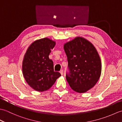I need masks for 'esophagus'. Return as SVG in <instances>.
<instances>
[{
	"mask_svg": "<svg viewBox=\"0 0 122 122\" xmlns=\"http://www.w3.org/2000/svg\"><path fill=\"white\" fill-rule=\"evenodd\" d=\"M60 73H61V75H63V70H61L60 71Z\"/></svg>",
	"mask_w": 122,
	"mask_h": 122,
	"instance_id": "34e87169",
	"label": "esophagus"
}]
</instances>
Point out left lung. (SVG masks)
<instances>
[{"label": "left lung", "instance_id": "left-lung-1", "mask_svg": "<svg viewBox=\"0 0 122 122\" xmlns=\"http://www.w3.org/2000/svg\"><path fill=\"white\" fill-rule=\"evenodd\" d=\"M70 73L66 79L71 89L78 93L87 92L99 80L102 64L97 49L85 38L77 37L64 45Z\"/></svg>", "mask_w": 122, "mask_h": 122}]
</instances>
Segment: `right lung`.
I'll use <instances>...</instances> for the list:
<instances>
[{
    "mask_svg": "<svg viewBox=\"0 0 122 122\" xmlns=\"http://www.w3.org/2000/svg\"><path fill=\"white\" fill-rule=\"evenodd\" d=\"M56 42L45 38L29 46L22 61V73L29 85L39 92L49 90L61 75L54 71L53 62L49 58Z\"/></svg>",
    "mask_w": 122,
    "mask_h": 122,
    "instance_id": "obj_1",
    "label": "right lung"
}]
</instances>
